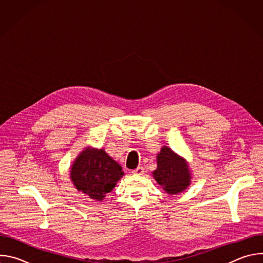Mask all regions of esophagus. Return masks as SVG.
I'll return each instance as SVG.
<instances>
[{"instance_id": "1", "label": "esophagus", "mask_w": 263, "mask_h": 263, "mask_svg": "<svg viewBox=\"0 0 263 263\" xmlns=\"http://www.w3.org/2000/svg\"><path fill=\"white\" fill-rule=\"evenodd\" d=\"M132 173H133L134 175H142V174H143V167L138 166L137 168L133 170V171H132Z\"/></svg>"}]
</instances>
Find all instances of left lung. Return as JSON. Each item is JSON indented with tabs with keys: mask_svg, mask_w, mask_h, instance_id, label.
<instances>
[{
	"mask_svg": "<svg viewBox=\"0 0 263 263\" xmlns=\"http://www.w3.org/2000/svg\"><path fill=\"white\" fill-rule=\"evenodd\" d=\"M153 177L164 192L177 195L190 186L192 174L186 160L164 145L157 155V168Z\"/></svg>",
	"mask_w": 263,
	"mask_h": 263,
	"instance_id": "8db88e82",
	"label": "left lung"
}]
</instances>
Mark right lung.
Here are the masks:
<instances>
[{"label":"right lung","instance_id":"1","mask_svg":"<svg viewBox=\"0 0 263 263\" xmlns=\"http://www.w3.org/2000/svg\"><path fill=\"white\" fill-rule=\"evenodd\" d=\"M69 175L78 192L101 202L115 189L124 172L103 148L86 147L74 159Z\"/></svg>","mask_w":263,"mask_h":263}]
</instances>
